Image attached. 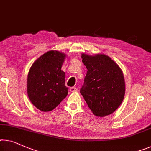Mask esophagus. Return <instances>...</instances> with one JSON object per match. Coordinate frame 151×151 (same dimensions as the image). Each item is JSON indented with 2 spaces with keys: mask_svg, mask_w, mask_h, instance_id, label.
Masks as SVG:
<instances>
[{
  "mask_svg": "<svg viewBox=\"0 0 151 151\" xmlns=\"http://www.w3.org/2000/svg\"><path fill=\"white\" fill-rule=\"evenodd\" d=\"M77 90H78V89L75 87H72L70 88V91L71 92H75V91H77Z\"/></svg>",
  "mask_w": 151,
  "mask_h": 151,
  "instance_id": "1",
  "label": "esophagus"
}]
</instances>
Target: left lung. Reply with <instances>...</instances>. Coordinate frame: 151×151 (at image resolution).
Returning <instances> with one entry per match:
<instances>
[{"label":"left lung","instance_id":"obj_1","mask_svg":"<svg viewBox=\"0 0 151 151\" xmlns=\"http://www.w3.org/2000/svg\"><path fill=\"white\" fill-rule=\"evenodd\" d=\"M81 58L87 72L80 93L96 116L109 115L124 98L125 85L122 71L104 54L91 56L83 53Z\"/></svg>","mask_w":151,"mask_h":151}]
</instances>
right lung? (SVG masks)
Segmentation results:
<instances>
[{
    "label": "right lung",
    "instance_id": "right-lung-1",
    "mask_svg": "<svg viewBox=\"0 0 151 151\" xmlns=\"http://www.w3.org/2000/svg\"><path fill=\"white\" fill-rule=\"evenodd\" d=\"M65 58L60 51H49L38 58L29 70L28 96L40 111H52L68 95L66 75L61 70Z\"/></svg>",
    "mask_w": 151,
    "mask_h": 151
}]
</instances>
